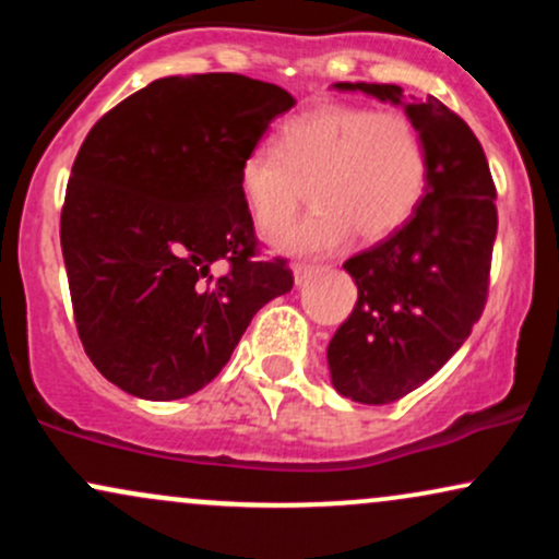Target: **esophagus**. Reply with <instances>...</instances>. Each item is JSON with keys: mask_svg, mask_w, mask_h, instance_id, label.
<instances>
[{"mask_svg": "<svg viewBox=\"0 0 559 559\" xmlns=\"http://www.w3.org/2000/svg\"><path fill=\"white\" fill-rule=\"evenodd\" d=\"M318 271H320V267H316V265H305V262H299V265H294V284L301 286L307 278H312V275H316Z\"/></svg>", "mask_w": 559, "mask_h": 559, "instance_id": "1", "label": "esophagus"}]
</instances>
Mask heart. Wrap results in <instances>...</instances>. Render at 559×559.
Returning <instances> with one entry per match:
<instances>
[{"label": "heart", "mask_w": 559, "mask_h": 559, "mask_svg": "<svg viewBox=\"0 0 559 559\" xmlns=\"http://www.w3.org/2000/svg\"><path fill=\"white\" fill-rule=\"evenodd\" d=\"M428 183V152L404 112L362 105H318L278 128L275 150L258 146L239 165V189L262 234L297 215L305 186L312 213L275 239L288 254L342 247L352 230L386 239L418 210Z\"/></svg>", "instance_id": "obj_1"}]
</instances>
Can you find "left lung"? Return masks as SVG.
Returning <instances> with one entry per match:
<instances>
[{
    "mask_svg": "<svg viewBox=\"0 0 559 559\" xmlns=\"http://www.w3.org/2000/svg\"><path fill=\"white\" fill-rule=\"evenodd\" d=\"M402 105L428 152V183L415 215L389 239L344 262L357 305L329 344L331 383L360 404L415 391L471 336L489 297L497 189L476 133L436 96L394 83H333Z\"/></svg>",
    "mask_w": 559,
    "mask_h": 559,
    "instance_id": "8db88e82",
    "label": "left lung"
}]
</instances>
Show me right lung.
Listing matches in <instances>:
<instances>
[{
  "instance_id": "right-lung-1",
  "label": "right lung",
  "mask_w": 559,
  "mask_h": 559,
  "mask_svg": "<svg viewBox=\"0 0 559 559\" xmlns=\"http://www.w3.org/2000/svg\"><path fill=\"white\" fill-rule=\"evenodd\" d=\"M294 105L247 75H170L88 131L60 241L81 344L118 389L152 402L204 389L260 307L292 292L286 260L254 258L239 165Z\"/></svg>"
}]
</instances>
